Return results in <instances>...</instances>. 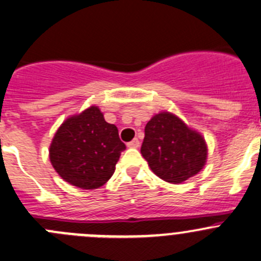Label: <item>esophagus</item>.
<instances>
[{"label": "esophagus", "mask_w": 261, "mask_h": 261, "mask_svg": "<svg viewBox=\"0 0 261 261\" xmlns=\"http://www.w3.org/2000/svg\"><path fill=\"white\" fill-rule=\"evenodd\" d=\"M139 146H140V141H139L138 138H135L133 141L127 143V147H139Z\"/></svg>", "instance_id": "esophagus-1"}]
</instances>
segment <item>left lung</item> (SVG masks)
Listing matches in <instances>:
<instances>
[{
    "label": "left lung",
    "mask_w": 261,
    "mask_h": 261,
    "mask_svg": "<svg viewBox=\"0 0 261 261\" xmlns=\"http://www.w3.org/2000/svg\"><path fill=\"white\" fill-rule=\"evenodd\" d=\"M141 154L160 179L179 184L203 169L208 149L198 131L177 115L163 111L146 123Z\"/></svg>",
    "instance_id": "1"
}]
</instances>
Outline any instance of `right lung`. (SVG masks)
Returning <instances> with one entry per match:
<instances>
[{
	"mask_svg": "<svg viewBox=\"0 0 261 261\" xmlns=\"http://www.w3.org/2000/svg\"><path fill=\"white\" fill-rule=\"evenodd\" d=\"M125 149L117 127L106 122L98 106H91L59 126L49 159L65 181L77 188L96 189L112 177Z\"/></svg>",
	"mask_w": 261,
	"mask_h": 261,
	"instance_id": "add662e5",
	"label": "right lung"
}]
</instances>
